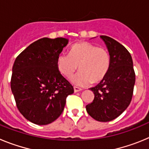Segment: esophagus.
Returning <instances> with one entry per match:
<instances>
[{
	"instance_id": "34e87169",
	"label": "esophagus",
	"mask_w": 149,
	"mask_h": 149,
	"mask_svg": "<svg viewBox=\"0 0 149 149\" xmlns=\"http://www.w3.org/2000/svg\"><path fill=\"white\" fill-rule=\"evenodd\" d=\"M82 90V89L80 87H77V86H74V93H77V92H80V91Z\"/></svg>"
}]
</instances>
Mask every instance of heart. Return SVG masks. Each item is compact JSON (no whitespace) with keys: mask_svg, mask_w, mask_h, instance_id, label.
<instances>
[{"mask_svg":"<svg viewBox=\"0 0 149 149\" xmlns=\"http://www.w3.org/2000/svg\"><path fill=\"white\" fill-rule=\"evenodd\" d=\"M110 65L111 57L108 50L86 42L74 44L68 54H62L56 60L59 72L66 78H70L78 66L80 72L74 76L72 82L80 86L103 81Z\"/></svg>","mask_w":149,"mask_h":149,"instance_id":"obj_1","label":"heart"}]
</instances>
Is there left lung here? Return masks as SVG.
Returning <instances> with one entry per match:
<instances>
[{
	"label": "left lung",
	"instance_id": "left-lung-1",
	"mask_svg": "<svg viewBox=\"0 0 149 149\" xmlns=\"http://www.w3.org/2000/svg\"><path fill=\"white\" fill-rule=\"evenodd\" d=\"M111 57V65L105 78L95 87L93 102L86 106L87 113L98 122H110L127 109L132 99L135 72L131 54L115 39L101 36Z\"/></svg>",
	"mask_w": 149,
	"mask_h": 149
}]
</instances>
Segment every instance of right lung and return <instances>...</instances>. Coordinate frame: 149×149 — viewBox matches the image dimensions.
Listing matches in <instances>:
<instances>
[{"label":"right lung","mask_w":149,"mask_h":149,"mask_svg":"<svg viewBox=\"0 0 149 149\" xmlns=\"http://www.w3.org/2000/svg\"><path fill=\"white\" fill-rule=\"evenodd\" d=\"M67 44L65 38H42L30 44L14 62L10 85L17 108L36 125L56 120L68 95L74 93L56 67L57 57Z\"/></svg>","instance_id":"obj_1"}]
</instances>
